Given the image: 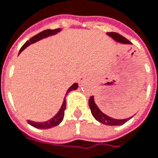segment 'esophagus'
<instances>
[{"mask_svg":"<svg viewBox=\"0 0 158 158\" xmlns=\"http://www.w3.org/2000/svg\"><path fill=\"white\" fill-rule=\"evenodd\" d=\"M82 78H85V77H82ZM82 83V79H79V84H81Z\"/></svg>","mask_w":158,"mask_h":158,"instance_id":"34e87169","label":"esophagus"}]
</instances>
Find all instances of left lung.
Listing matches in <instances>:
<instances>
[{"mask_svg":"<svg viewBox=\"0 0 158 158\" xmlns=\"http://www.w3.org/2000/svg\"><path fill=\"white\" fill-rule=\"evenodd\" d=\"M107 34L109 36H110L113 40H115L116 41L120 42L122 44H132L131 41H129L127 38L123 37L121 34L118 33V32H107ZM88 105L90 107V110H91V112H92L94 118L97 121H99L100 123L106 125V126H121L133 118V117H131V118H128L126 119H116V118H112L107 116L106 114L102 113L100 110L99 108L97 107V105L95 104L94 96H91L88 100Z\"/></svg>","mask_w":158,"mask_h":158,"instance_id":"left-lung-1","label":"left lung"}]
</instances>
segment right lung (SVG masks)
<instances>
[{
    "label": "right lung",
    "mask_w": 158,
    "mask_h": 158,
    "mask_svg": "<svg viewBox=\"0 0 158 158\" xmlns=\"http://www.w3.org/2000/svg\"><path fill=\"white\" fill-rule=\"evenodd\" d=\"M61 31V29H59L58 28V29H55V30L48 29V30H45V31H40V33L36 34L35 36L31 37L29 40H27V41H26V42L22 46V48H20V51H19V53H21V52L23 51L25 48H27L29 45L32 44V43H34V42L38 41V40H41V39L47 38V37H48V36H50V35H54V34H56V32H58V31ZM78 86H79V85H78L77 83H74V84H73V85H72V86H71L68 90H67L66 94H67L69 92L72 91V90L77 89V88H78ZM65 109H66V100H65V97H64L61 109L59 110V111L56 113V115L55 117H53L51 119L48 120V121H45V122H40V123H39V122H34V121L28 120V124H30V125L32 126L33 127H35V128H39V129H48V128H52V127H56V126H58L59 124L62 122V120H63V118H64Z\"/></svg>",
    "instance_id": "obj_1"
}]
</instances>
